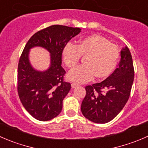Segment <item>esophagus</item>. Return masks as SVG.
Wrapping results in <instances>:
<instances>
[{
  "label": "esophagus",
  "instance_id": "obj_1",
  "mask_svg": "<svg viewBox=\"0 0 148 148\" xmlns=\"http://www.w3.org/2000/svg\"><path fill=\"white\" fill-rule=\"evenodd\" d=\"M80 85L77 84V83H74V82H73L72 83H71V87H72V88H75L77 87V86H79Z\"/></svg>",
  "mask_w": 148,
  "mask_h": 148
}]
</instances>
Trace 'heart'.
I'll use <instances>...</instances> for the list:
<instances>
[{"instance_id":"obj_1","label":"heart","mask_w":148,"mask_h":148,"mask_svg":"<svg viewBox=\"0 0 148 148\" xmlns=\"http://www.w3.org/2000/svg\"><path fill=\"white\" fill-rule=\"evenodd\" d=\"M82 56L85 64L70 71L68 78L77 83L89 81L96 77L103 78L114 71L119 59L116 45L99 35L80 39L77 45L68 43L62 49V59L68 68H74Z\"/></svg>"}]
</instances>
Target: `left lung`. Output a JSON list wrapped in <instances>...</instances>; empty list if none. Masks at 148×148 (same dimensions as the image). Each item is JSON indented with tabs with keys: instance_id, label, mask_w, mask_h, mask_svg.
I'll list each match as a JSON object with an SVG mask.
<instances>
[{
	"instance_id": "8db88e82",
	"label": "left lung",
	"mask_w": 148,
	"mask_h": 148,
	"mask_svg": "<svg viewBox=\"0 0 148 148\" xmlns=\"http://www.w3.org/2000/svg\"><path fill=\"white\" fill-rule=\"evenodd\" d=\"M132 58L127 47L121 51L119 67L101 83L86 87L81 112L88 120L98 124L110 122L128 101L134 81Z\"/></svg>"
}]
</instances>
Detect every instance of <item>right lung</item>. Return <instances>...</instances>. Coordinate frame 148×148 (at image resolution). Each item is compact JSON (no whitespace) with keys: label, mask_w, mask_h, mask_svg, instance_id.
I'll return each instance as SVG.
<instances>
[{"label":"right lung","mask_w":148,"mask_h":148,"mask_svg":"<svg viewBox=\"0 0 148 148\" xmlns=\"http://www.w3.org/2000/svg\"><path fill=\"white\" fill-rule=\"evenodd\" d=\"M80 31V28L52 25L35 33L25 46L18 65V93L26 110L37 120H51L62 111V101L71 88V83L63 80L62 49ZM36 46L50 53L51 65L45 71L36 70L29 60L30 49Z\"/></svg>","instance_id":"right-lung-1"}]
</instances>
